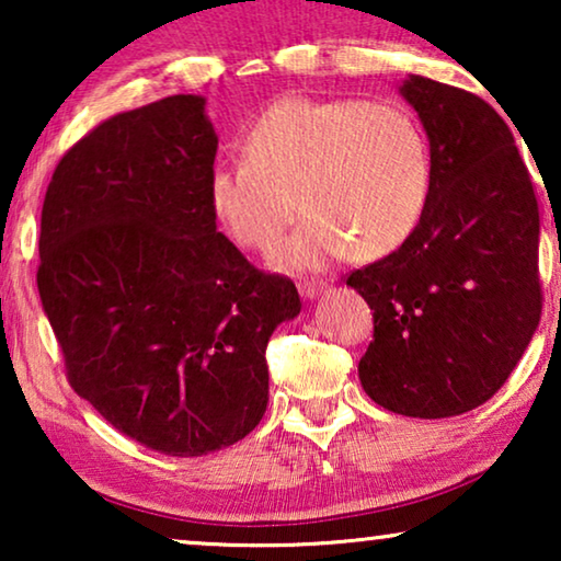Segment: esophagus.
I'll return each instance as SVG.
<instances>
[{
  "label": "esophagus",
  "mask_w": 561,
  "mask_h": 561,
  "mask_svg": "<svg viewBox=\"0 0 561 561\" xmlns=\"http://www.w3.org/2000/svg\"><path fill=\"white\" fill-rule=\"evenodd\" d=\"M324 290H327V283L324 280H309V278H306V280H301V283H298V294H301L304 298H309V301H313V298H319L321 294H324Z\"/></svg>",
  "instance_id": "1"
}]
</instances>
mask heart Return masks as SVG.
<instances>
[{
    "mask_svg": "<svg viewBox=\"0 0 561 561\" xmlns=\"http://www.w3.org/2000/svg\"><path fill=\"white\" fill-rule=\"evenodd\" d=\"M242 150L211 168V209L234 242L265 252L294 221L298 193L309 214L278 255L296 271H321L350 250L390 255L432 196L426 135L398 104L283 96L257 114Z\"/></svg>",
    "mask_w": 561,
    "mask_h": 561,
    "instance_id": "heart-1",
    "label": "heart"
}]
</instances>
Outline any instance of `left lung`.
I'll list each match as a JSON object with an SVG mask.
<instances>
[{
  "label": "left lung",
  "mask_w": 561,
  "mask_h": 561,
  "mask_svg": "<svg viewBox=\"0 0 561 561\" xmlns=\"http://www.w3.org/2000/svg\"><path fill=\"white\" fill-rule=\"evenodd\" d=\"M401 96L426 129L432 196L401 248L350 273L375 324L357 370L382 409L447 419L493 398L539 327V204L485 99L424 76Z\"/></svg>",
  "instance_id": "obj_1"
}]
</instances>
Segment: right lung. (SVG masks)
Instances as JSON below:
<instances>
[{"instance_id": "obj_1", "label": "right lung", "mask_w": 561, "mask_h": 561, "mask_svg": "<svg viewBox=\"0 0 561 561\" xmlns=\"http://www.w3.org/2000/svg\"><path fill=\"white\" fill-rule=\"evenodd\" d=\"M206 99L114 114L60 158L37 290L71 388L142 447L202 457L267 405L265 347L301 298L217 232Z\"/></svg>"}]
</instances>
